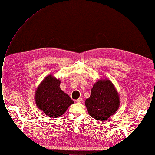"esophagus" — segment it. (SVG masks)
I'll return each mask as SVG.
<instances>
[{
    "label": "esophagus",
    "instance_id": "esophagus-1",
    "mask_svg": "<svg viewBox=\"0 0 155 155\" xmlns=\"http://www.w3.org/2000/svg\"><path fill=\"white\" fill-rule=\"evenodd\" d=\"M82 100H83L82 98H79L78 100H76V102H77V103H82Z\"/></svg>",
    "mask_w": 155,
    "mask_h": 155
}]
</instances>
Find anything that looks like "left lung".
<instances>
[{
  "mask_svg": "<svg viewBox=\"0 0 155 155\" xmlns=\"http://www.w3.org/2000/svg\"><path fill=\"white\" fill-rule=\"evenodd\" d=\"M85 104L91 117L98 121H104L118 110L119 94L110 80H100L94 84L91 96L85 100Z\"/></svg>",
  "mask_w": 155,
  "mask_h": 155,
  "instance_id": "1",
  "label": "left lung"
}]
</instances>
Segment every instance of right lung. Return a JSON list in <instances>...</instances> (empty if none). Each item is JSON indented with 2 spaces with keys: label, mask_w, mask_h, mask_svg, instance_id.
I'll list each match as a JSON object with an SVG mask.
<instances>
[{
  "label": "right lung",
  "mask_w": 155,
  "mask_h": 155,
  "mask_svg": "<svg viewBox=\"0 0 155 155\" xmlns=\"http://www.w3.org/2000/svg\"><path fill=\"white\" fill-rule=\"evenodd\" d=\"M61 81L51 74L45 77L37 88L34 99L40 110L50 117L64 114L73 101L59 87Z\"/></svg>",
  "instance_id": "obj_1"
}]
</instances>
